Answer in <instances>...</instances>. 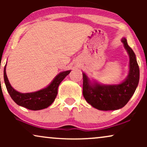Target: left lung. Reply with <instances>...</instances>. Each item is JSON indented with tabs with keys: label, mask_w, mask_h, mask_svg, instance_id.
<instances>
[{
	"label": "left lung",
	"mask_w": 147,
	"mask_h": 147,
	"mask_svg": "<svg viewBox=\"0 0 147 147\" xmlns=\"http://www.w3.org/2000/svg\"><path fill=\"white\" fill-rule=\"evenodd\" d=\"M122 42L130 57L129 74L125 81L118 85H92L83 73V95L88 103L100 110H114L124 107L133 95L139 82V67L136 55L125 38Z\"/></svg>",
	"instance_id": "obj_1"
}]
</instances>
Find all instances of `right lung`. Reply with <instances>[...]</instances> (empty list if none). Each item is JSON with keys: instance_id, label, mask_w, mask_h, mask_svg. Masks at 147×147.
<instances>
[{"instance_id": "add662e5", "label": "right lung", "mask_w": 147, "mask_h": 147, "mask_svg": "<svg viewBox=\"0 0 147 147\" xmlns=\"http://www.w3.org/2000/svg\"><path fill=\"white\" fill-rule=\"evenodd\" d=\"M6 65L4 68V80L7 91L12 99L18 105L29 110H39L47 108L53 103L57 94V89L60 83L70 73L71 70L62 71L55 78L47 88L32 93L23 94L13 88L6 74Z\"/></svg>"}]
</instances>
